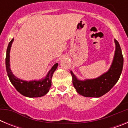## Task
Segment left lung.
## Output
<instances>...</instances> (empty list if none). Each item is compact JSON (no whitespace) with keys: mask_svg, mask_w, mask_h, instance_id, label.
Wrapping results in <instances>:
<instances>
[{"mask_svg":"<svg viewBox=\"0 0 128 128\" xmlns=\"http://www.w3.org/2000/svg\"><path fill=\"white\" fill-rule=\"evenodd\" d=\"M114 42L115 54L112 63L107 72L95 79L80 80L70 71L72 83L79 94L87 98H100L108 92L117 83L122 70L124 59L119 44L115 39Z\"/></svg>","mask_w":128,"mask_h":128,"instance_id":"1","label":"left lung"}]
</instances>
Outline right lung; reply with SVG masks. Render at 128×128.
<instances>
[{
    "label": "right lung",
    "instance_id": "obj_1",
    "mask_svg": "<svg viewBox=\"0 0 128 128\" xmlns=\"http://www.w3.org/2000/svg\"><path fill=\"white\" fill-rule=\"evenodd\" d=\"M14 38L9 43L6 51V67L10 81L16 90L23 96L28 98H40L47 94L51 86V80L54 72L56 70L58 63H56L48 71L46 76L40 80L24 81L20 80L11 72L10 68V50Z\"/></svg>",
    "mask_w": 128,
    "mask_h": 128
}]
</instances>
